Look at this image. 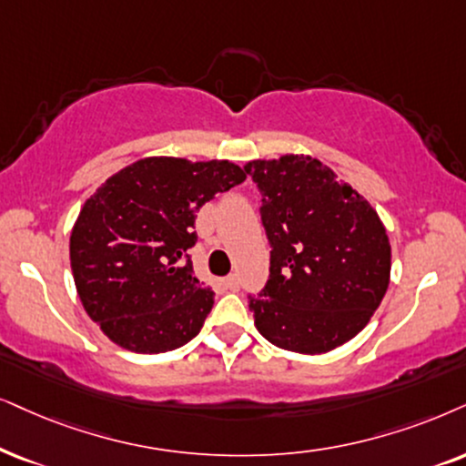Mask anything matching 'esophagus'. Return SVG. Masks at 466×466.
Here are the masks:
<instances>
[{
    "label": "esophagus",
    "instance_id": "1",
    "mask_svg": "<svg viewBox=\"0 0 466 466\" xmlns=\"http://www.w3.org/2000/svg\"><path fill=\"white\" fill-rule=\"evenodd\" d=\"M223 286H226L228 290L237 292L238 288H240V279H238V275H228L226 279H223Z\"/></svg>",
    "mask_w": 466,
    "mask_h": 466
}]
</instances>
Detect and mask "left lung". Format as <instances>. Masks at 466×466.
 Masks as SVG:
<instances>
[{
  "instance_id": "obj_1",
  "label": "left lung",
  "mask_w": 466,
  "mask_h": 466,
  "mask_svg": "<svg viewBox=\"0 0 466 466\" xmlns=\"http://www.w3.org/2000/svg\"><path fill=\"white\" fill-rule=\"evenodd\" d=\"M262 193L270 273L249 294L256 327L284 350L320 355L368 325L390 286L391 245L368 199L318 158L245 165Z\"/></svg>"
}]
</instances>
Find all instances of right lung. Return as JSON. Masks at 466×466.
<instances>
[{"instance_id":"1","label":"right lung","mask_w":466,"mask_h":466,"mask_svg":"<svg viewBox=\"0 0 466 466\" xmlns=\"http://www.w3.org/2000/svg\"><path fill=\"white\" fill-rule=\"evenodd\" d=\"M247 178L229 161L148 157L105 180L70 234L87 316L122 349L157 355L196 338L213 290L193 275L198 210Z\"/></svg>"}]
</instances>
